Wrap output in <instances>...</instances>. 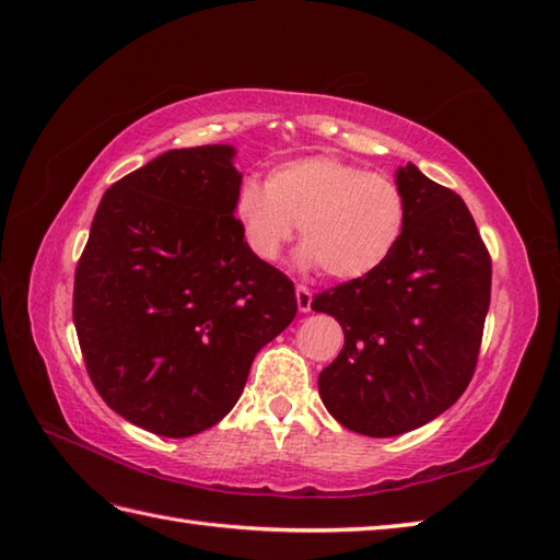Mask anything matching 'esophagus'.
Masks as SVG:
<instances>
[{
  "instance_id": "obj_1",
  "label": "esophagus",
  "mask_w": 560,
  "mask_h": 560,
  "mask_svg": "<svg viewBox=\"0 0 560 560\" xmlns=\"http://www.w3.org/2000/svg\"><path fill=\"white\" fill-rule=\"evenodd\" d=\"M294 294H296V306H300V312H312V302H314V294L308 288H304V284H296L294 288Z\"/></svg>"
}]
</instances>
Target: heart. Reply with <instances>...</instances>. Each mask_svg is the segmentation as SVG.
<instances>
[{
  "label": "heart",
  "mask_w": 560,
  "mask_h": 560,
  "mask_svg": "<svg viewBox=\"0 0 560 560\" xmlns=\"http://www.w3.org/2000/svg\"><path fill=\"white\" fill-rule=\"evenodd\" d=\"M407 215V196L393 177L332 155L284 163L266 186L242 184L234 201V218L256 258L276 260L300 225V260L335 280L378 270L400 246Z\"/></svg>",
  "instance_id": "1"
}]
</instances>
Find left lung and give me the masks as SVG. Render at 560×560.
I'll list each match as a JSON object with an SVG mask.
<instances>
[{
  "mask_svg": "<svg viewBox=\"0 0 560 560\" xmlns=\"http://www.w3.org/2000/svg\"><path fill=\"white\" fill-rule=\"evenodd\" d=\"M407 230L385 264L314 294L345 347L318 390L345 429L385 439L424 427L475 376L491 302V256L455 191L409 163L397 170Z\"/></svg>",
  "mask_w": 560,
  "mask_h": 560,
  "instance_id": "8db88e82",
  "label": "left lung"
}]
</instances>
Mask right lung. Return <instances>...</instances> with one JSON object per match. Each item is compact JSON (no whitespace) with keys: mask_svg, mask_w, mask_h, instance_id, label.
I'll use <instances>...</instances> for the list:
<instances>
[{"mask_svg":"<svg viewBox=\"0 0 560 560\" xmlns=\"http://www.w3.org/2000/svg\"><path fill=\"white\" fill-rule=\"evenodd\" d=\"M232 158V145L177 148L112 184L73 278L95 390L158 436L218 424L296 314L292 280L242 237Z\"/></svg>","mask_w":560,"mask_h":560,"instance_id":"add662e5","label":"right lung"}]
</instances>
